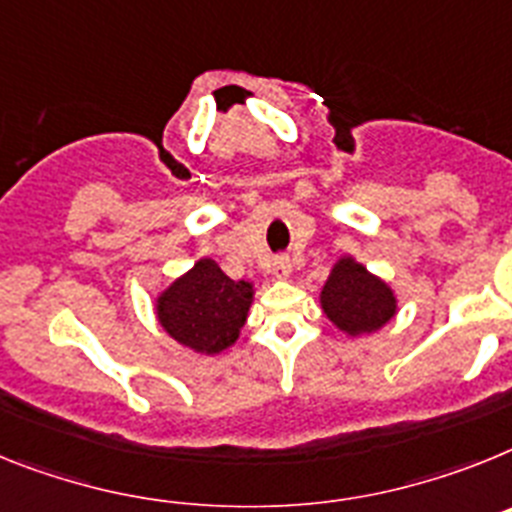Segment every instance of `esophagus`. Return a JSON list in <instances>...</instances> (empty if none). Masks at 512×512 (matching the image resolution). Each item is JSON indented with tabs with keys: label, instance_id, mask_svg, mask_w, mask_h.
<instances>
[{
	"label": "esophagus",
	"instance_id": "1",
	"mask_svg": "<svg viewBox=\"0 0 512 512\" xmlns=\"http://www.w3.org/2000/svg\"><path fill=\"white\" fill-rule=\"evenodd\" d=\"M273 275L278 281H286L288 275H291V262H288V257H278L273 262Z\"/></svg>",
	"mask_w": 512,
	"mask_h": 512
}]
</instances>
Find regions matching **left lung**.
Wrapping results in <instances>:
<instances>
[{
	"label": "left lung",
	"instance_id": "obj_1",
	"mask_svg": "<svg viewBox=\"0 0 512 512\" xmlns=\"http://www.w3.org/2000/svg\"><path fill=\"white\" fill-rule=\"evenodd\" d=\"M322 309L335 327L355 337L384 327L397 311V299L384 281L345 257L324 283Z\"/></svg>",
	"mask_w": 512,
	"mask_h": 512
}]
</instances>
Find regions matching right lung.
I'll list each match as a JSON object with an SVG mask.
<instances>
[{
    "label": "right lung",
    "instance_id": "right-lung-1",
    "mask_svg": "<svg viewBox=\"0 0 512 512\" xmlns=\"http://www.w3.org/2000/svg\"><path fill=\"white\" fill-rule=\"evenodd\" d=\"M250 304V283L231 281L206 257L159 296L157 317L180 345L213 355L237 340Z\"/></svg>",
    "mask_w": 512,
    "mask_h": 512
}]
</instances>
